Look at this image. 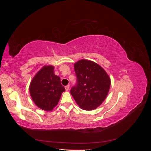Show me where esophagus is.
Segmentation results:
<instances>
[{
    "instance_id": "obj_1",
    "label": "esophagus",
    "mask_w": 151,
    "mask_h": 151,
    "mask_svg": "<svg viewBox=\"0 0 151 151\" xmlns=\"http://www.w3.org/2000/svg\"><path fill=\"white\" fill-rule=\"evenodd\" d=\"M65 88L66 91H68V90H69V88H70V86L69 85H67V86H65Z\"/></svg>"
}]
</instances>
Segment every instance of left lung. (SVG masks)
I'll return each instance as SVG.
<instances>
[{"label":"left lung","instance_id":"left-lung-1","mask_svg":"<svg viewBox=\"0 0 151 151\" xmlns=\"http://www.w3.org/2000/svg\"><path fill=\"white\" fill-rule=\"evenodd\" d=\"M77 83L70 89L76 102L85 110H93L106 98L110 79L103 68L94 62L81 60L74 64Z\"/></svg>","mask_w":151,"mask_h":151}]
</instances>
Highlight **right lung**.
I'll return each mask as SVG.
<instances>
[{
    "label": "right lung",
    "mask_w": 151,
    "mask_h": 151,
    "mask_svg": "<svg viewBox=\"0 0 151 151\" xmlns=\"http://www.w3.org/2000/svg\"><path fill=\"white\" fill-rule=\"evenodd\" d=\"M53 66H45L34 77L29 86L31 96L36 106L51 111L57 106L62 93L65 91L60 78L54 74Z\"/></svg>",
    "instance_id": "obj_1"
}]
</instances>
